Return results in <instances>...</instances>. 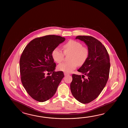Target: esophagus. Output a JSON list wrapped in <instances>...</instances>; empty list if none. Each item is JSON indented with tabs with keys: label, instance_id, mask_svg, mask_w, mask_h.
<instances>
[{
	"label": "esophagus",
	"instance_id": "1",
	"mask_svg": "<svg viewBox=\"0 0 128 128\" xmlns=\"http://www.w3.org/2000/svg\"><path fill=\"white\" fill-rule=\"evenodd\" d=\"M64 75L66 76H68V75H70V74H68V73H66V72H64Z\"/></svg>",
	"mask_w": 128,
	"mask_h": 128
}]
</instances>
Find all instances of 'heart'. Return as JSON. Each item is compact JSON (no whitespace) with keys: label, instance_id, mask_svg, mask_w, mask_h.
I'll return each mask as SVG.
<instances>
[{"label":"heart","instance_id":"obj_1","mask_svg":"<svg viewBox=\"0 0 128 128\" xmlns=\"http://www.w3.org/2000/svg\"><path fill=\"white\" fill-rule=\"evenodd\" d=\"M63 52L58 47L52 51V56L54 61L60 63L64 60L65 55L70 54L68 62H63L58 66V70L70 73L79 66H82L87 61L89 55V49L83 46L82 43L74 40H70L63 46Z\"/></svg>","mask_w":128,"mask_h":128}]
</instances>
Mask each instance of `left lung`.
<instances>
[{
    "label": "left lung",
    "instance_id": "8db88e82",
    "mask_svg": "<svg viewBox=\"0 0 128 128\" xmlns=\"http://www.w3.org/2000/svg\"><path fill=\"white\" fill-rule=\"evenodd\" d=\"M76 39L86 44L89 55L85 63L78 70L87 77L73 74L70 90L77 100L87 104L99 96L106 84L110 72V58L105 46L97 39L87 36H78Z\"/></svg>",
    "mask_w": 128,
    "mask_h": 128
}]
</instances>
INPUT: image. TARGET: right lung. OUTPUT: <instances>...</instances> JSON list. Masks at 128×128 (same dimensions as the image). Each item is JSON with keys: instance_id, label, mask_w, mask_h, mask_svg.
I'll return each instance as SVG.
<instances>
[{"instance_id": "obj_1", "label": "right lung", "mask_w": 128, "mask_h": 128, "mask_svg": "<svg viewBox=\"0 0 128 128\" xmlns=\"http://www.w3.org/2000/svg\"><path fill=\"white\" fill-rule=\"evenodd\" d=\"M65 38L47 35L34 39L25 47L20 60V79L27 93L39 102L49 100L56 92L64 75L62 71L55 72L56 63L52 51ZM51 74L46 76V73Z\"/></svg>"}]
</instances>
